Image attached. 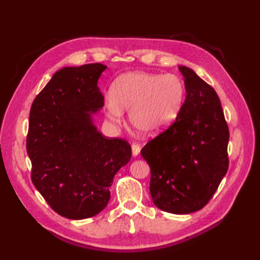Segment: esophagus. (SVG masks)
<instances>
[{
	"instance_id": "1",
	"label": "esophagus",
	"mask_w": 260,
	"mask_h": 260,
	"mask_svg": "<svg viewBox=\"0 0 260 260\" xmlns=\"http://www.w3.org/2000/svg\"><path fill=\"white\" fill-rule=\"evenodd\" d=\"M131 148H132V155L133 156H138L140 154V151H141V146L138 144V143H133L131 145Z\"/></svg>"
}]
</instances>
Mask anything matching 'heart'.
Here are the masks:
<instances>
[{
    "label": "heart",
    "mask_w": 260,
    "mask_h": 260,
    "mask_svg": "<svg viewBox=\"0 0 260 260\" xmlns=\"http://www.w3.org/2000/svg\"><path fill=\"white\" fill-rule=\"evenodd\" d=\"M184 99V83L176 75L129 73L113 83L107 115L114 122H120L122 111H129L133 128L144 135H155L176 120Z\"/></svg>",
    "instance_id": "1"
}]
</instances>
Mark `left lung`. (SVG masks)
Listing matches in <instances>:
<instances>
[{"instance_id":"8db88e82","label":"left lung","mask_w":260,"mask_h":260,"mask_svg":"<svg viewBox=\"0 0 260 260\" xmlns=\"http://www.w3.org/2000/svg\"><path fill=\"white\" fill-rule=\"evenodd\" d=\"M186 98L172 122L141 149L151 168L155 205L176 215L191 214L210 201L229 167V128L218 94L191 68L179 67Z\"/></svg>"}]
</instances>
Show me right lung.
<instances>
[{
  "label": "right lung",
  "instance_id": "right-lung-1",
  "mask_svg": "<svg viewBox=\"0 0 260 260\" xmlns=\"http://www.w3.org/2000/svg\"><path fill=\"white\" fill-rule=\"evenodd\" d=\"M106 68L100 62L62 68L31 105V180L51 208L68 219L103 210L115 175L131 158L128 141L107 139L93 124L91 114L104 106L98 81Z\"/></svg>",
  "mask_w": 260,
  "mask_h": 260
}]
</instances>
